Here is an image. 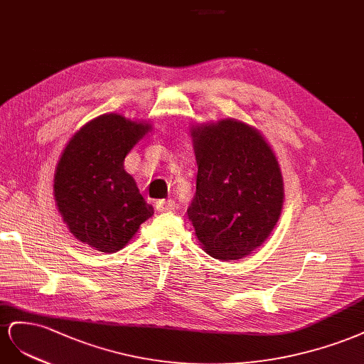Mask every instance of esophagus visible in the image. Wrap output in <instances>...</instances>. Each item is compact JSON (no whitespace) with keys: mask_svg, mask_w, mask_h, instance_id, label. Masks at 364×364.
Here are the masks:
<instances>
[{"mask_svg":"<svg viewBox=\"0 0 364 364\" xmlns=\"http://www.w3.org/2000/svg\"><path fill=\"white\" fill-rule=\"evenodd\" d=\"M155 209L159 212H172L175 209V201L172 200H161L155 203Z\"/></svg>","mask_w":364,"mask_h":364,"instance_id":"esophagus-1","label":"esophagus"}]
</instances>
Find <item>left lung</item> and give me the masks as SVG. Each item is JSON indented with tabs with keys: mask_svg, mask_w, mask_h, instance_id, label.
I'll return each instance as SVG.
<instances>
[{
	"mask_svg": "<svg viewBox=\"0 0 364 364\" xmlns=\"http://www.w3.org/2000/svg\"><path fill=\"white\" fill-rule=\"evenodd\" d=\"M198 173L189 221L205 253L237 261L272 235L284 207L276 154L252 124L237 119L189 129Z\"/></svg>",
	"mask_w": 364,
	"mask_h": 364,
	"instance_id": "left-lung-1",
	"label": "left lung"
}]
</instances>
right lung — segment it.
I'll return each mask as SVG.
<instances>
[{
    "label": "right lung",
    "instance_id": "obj_1",
    "mask_svg": "<svg viewBox=\"0 0 364 364\" xmlns=\"http://www.w3.org/2000/svg\"><path fill=\"white\" fill-rule=\"evenodd\" d=\"M152 124L108 112L77 129L55 169L56 207L71 235L102 253L119 252L154 215L124 157Z\"/></svg>",
    "mask_w": 364,
    "mask_h": 364
}]
</instances>
